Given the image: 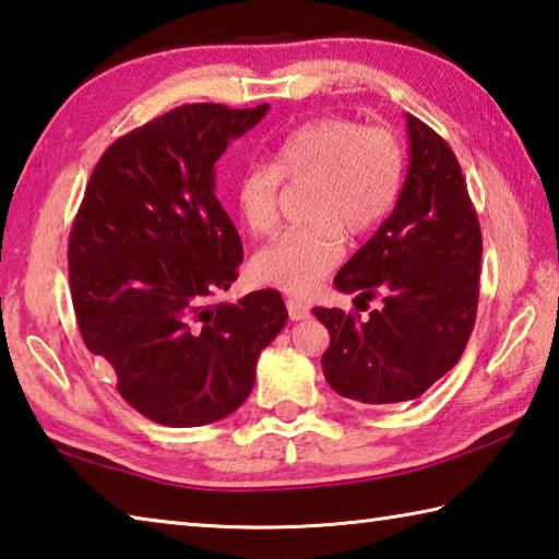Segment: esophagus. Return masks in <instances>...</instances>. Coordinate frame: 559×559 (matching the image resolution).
Masks as SVG:
<instances>
[{"label":"esophagus","mask_w":559,"mask_h":559,"mask_svg":"<svg viewBox=\"0 0 559 559\" xmlns=\"http://www.w3.org/2000/svg\"><path fill=\"white\" fill-rule=\"evenodd\" d=\"M286 308H288L290 320H306L308 314H310V306H308V302H302V300H298V298H288V300H286Z\"/></svg>","instance_id":"obj_1"}]
</instances>
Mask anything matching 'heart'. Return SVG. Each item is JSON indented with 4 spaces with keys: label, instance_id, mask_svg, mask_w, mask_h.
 <instances>
[{
    "label": "heart",
    "instance_id": "1",
    "mask_svg": "<svg viewBox=\"0 0 559 559\" xmlns=\"http://www.w3.org/2000/svg\"><path fill=\"white\" fill-rule=\"evenodd\" d=\"M405 178L401 136L385 124L320 117L288 131L269 164H249L231 188L237 217L251 235H266L278 219L283 182H306L310 222L278 231L257 251V278L290 296H306L342 257V231L367 235L393 210Z\"/></svg>",
    "mask_w": 559,
    "mask_h": 559
}]
</instances>
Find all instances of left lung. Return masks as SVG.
I'll list each match as a JSON object with an SVG mask.
<instances>
[{
	"instance_id": "obj_1",
	"label": "left lung",
	"mask_w": 559,
	"mask_h": 559,
	"mask_svg": "<svg viewBox=\"0 0 559 559\" xmlns=\"http://www.w3.org/2000/svg\"><path fill=\"white\" fill-rule=\"evenodd\" d=\"M411 166L389 219L344 263L334 286L357 293L367 318L312 308L330 330L324 379L344 399L401 403L442 379L469 342L479 306L481 229L460 160L438 131L408 115Z\"/></svg>"
}]
</instances>
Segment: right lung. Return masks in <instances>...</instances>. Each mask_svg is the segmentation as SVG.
Returning a JSON list of instances; mask_svg holds the SVG:
<instances>
[{
	"instance_id": "obj_1",
	"label": "right lung",
	"mask_w": 559,
	"mask_h": 559,
	"mask_svg": "<svg viewBox=\"0 0 559 559\" xmlns=\"http://www.w3.org/2000/svg\"><path fill=\"white\" fill-rule=\"evenodd\" d=\"M266 111L182 105L119 136L70 229V296L85 347L109 361L131 408L168 428L235 413L261 349L288 320L273 288L215 302L245 259L215 195V164Z\"/></svg>"
}]
</instances>
